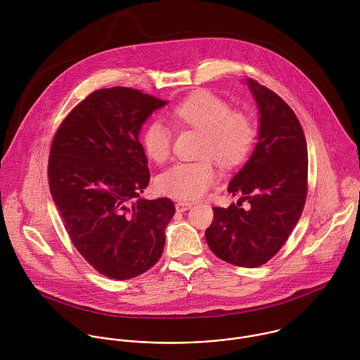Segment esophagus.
<instances>
[{
	"label": "esophagus",
	"mask_w": 360,
	"mask_h": 360,
	"mask_svg": "<svg viewBox=\"0 0 360 360\" xmlns=\"http://www.w3.org/2000/svg\"><path fill=\"white\" fill-rule=\"evenodd\" d=\"M192 206H193V205H192L191 202H176V203H175V209H176L178 213H184V212L189 210Z\"/></svg>",
	"instance_id": "obj_1"
}]
</instances>
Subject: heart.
<instances>
[{
	"instance_id": "heart-1",
	"label": "heart",
	"mask_w": 360,
	"mask_h": 360,
	"mask_svg": "<svg viewBox=\"0 0 360 360\" xmlns=\"http://www.w3.org/2000/svg\"><path fill=\"white\" fill-rule=\"evenodd\" d=\"M176 125L203 132L199 161H179L161 172L157 191L179 200L202 198L218 178L213 158L225 168L242 164L256 138L252 120L214 93L202 90L178 103L169 112ZM144 151L155 162H164L172 147V131L161 120L150 121L142 135Z\"/></svg>"
}]
</instances>
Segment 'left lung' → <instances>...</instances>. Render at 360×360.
<instances>
[{
	"label": "left lung",
	"mask_w": 360,
	"mask_h": 360,
	"mask_svg": "<svg viewBox=\"0 0 360 360\" xmlns=\"http://www.w3.org/2000/svg\"><path fill=\"white\" fill-rule=\"evenodd\" d=\"M259 108L256 147L231 179L228 192L240 195L228 209L213 207L206 240L221 260L259 267L287 242L302 216L307 195V146L302 127L287 103L270 89L246 79ZM248 201V210L239 208Z\"/></svg>",
	"instance_id": "8db88e82"
}]
</instances>
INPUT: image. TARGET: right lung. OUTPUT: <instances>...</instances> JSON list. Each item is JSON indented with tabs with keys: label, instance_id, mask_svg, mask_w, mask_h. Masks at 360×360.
Listing matches in <instances>:
<instances>
[{
	"label": "right lung",
	"instance_id": "1",
	"mask_svg": "<svg viewBox=\"0 0 360 360\" xmlns=\"http://www.w3.org/2000/svg\"><path fill=\"white\" fill-rule=\"evenodd\" d=\"M167 101L131 87L96 90L58 128L49 185L73 246L100 274L129 280L161 257L175 214L167 198H141L150 181L139 134Z\"/></svg>",
	"mask_w": 360,
	"mask_h": 360
}]
</instances>
